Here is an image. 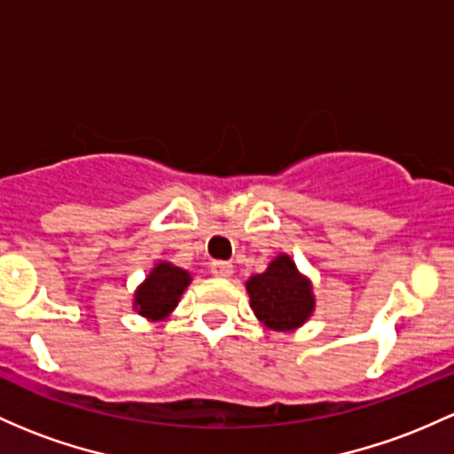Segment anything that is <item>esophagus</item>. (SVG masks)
Here are the masks:
<instances>
[{"instance_id": "obj_1", "label": "esophagus", "mask_w": 454, "mask_h": 454, "mask_svg": "<svg viewBox=\"0 0 454 454\" xmlns=\"http://www.w3.org/2000/svg\"><path fill=\"white\" fill-rule=\"evenodd\" d=\"M211 273L217 278H231L232 276V262L226 261H213L211 262Z\"/></svg>"}]
</instances>
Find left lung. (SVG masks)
Here are the masks:
<instances>
[{"label":"left lung","mask_w":454,"mask_h":454,"mask_svg":"<svg viewBox=\"0 0 454 454\" xmlns=\"http://www.w3.org/2000/svg\"><path fill=\"white\" fill-rule=\"evenodd\" d=\"M246 291L254 315L273 332L300 330L317 308L310 278L288 254H278L265 271L247 278Z\"/></svg>","instance_id":"obj_1"}]
</instances>
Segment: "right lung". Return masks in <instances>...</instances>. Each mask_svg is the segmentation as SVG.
Listing matches in <instances>:
<instances>
[{"instance_id":"add662e5","label":"right lung","mask_w":454,"mask_h":454,"mask_svg":"<svg viewBox=\"0 0 454 454\" xmlns=\"http://www.w3.org/2000/svg\"><path fill=\"white\" fill-rule=\"evenodd\" d=\"M192 280V273L170 261L154 262L151 273L133 293V310L148 321H163L178 306Z\"/></svg>"}]
</instances>
